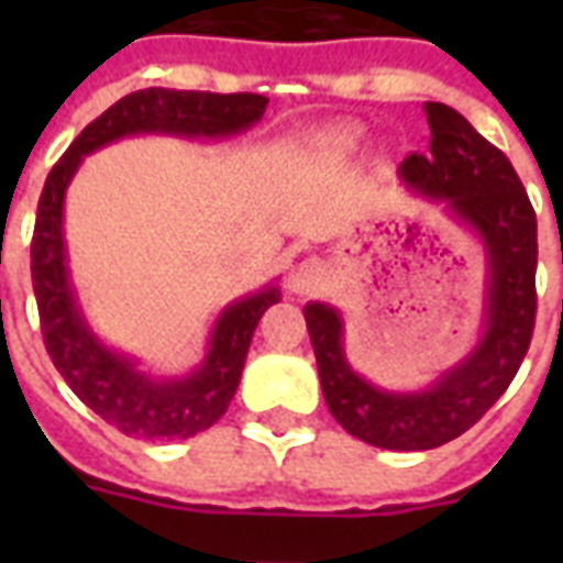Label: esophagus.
I'll list each match as a JSON object with an SVG mask.
<instances>
[{"label":"esophagus","instance_id":"1","mask_svg":"<svg viewBox=\"0 0 563 563\" xmlns=\"http://www.w3.org/2000/svg\"><path fill=\"white\" fill-rule=\"evenodd\" d=\"M324 277V268L318 260H303L289 272V291L295 295H309V291L318 289V283Z\"/></svg>","mask_w":563,"mask_h":563}]
</instances>
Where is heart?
<instances>
[{
    "mask_svg": "<svg viewBox=\"0 0 563 563\" xmlns=\"http://www.w3.org/2000/svg\"><path fill=\"white\" fill-rule=\"evenodd\" d=\"M327 140H330V145H333V148H351L353 143H356V134H353V131H333V134L327 136Z\"/></svg>",
    "mask_w": 563,
    "mask_h": 563,
    "instance_id": "1",
    "label": "heart"
}]
</instances>
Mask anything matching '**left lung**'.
Masks as SVG:
<instances>
[{
    "label": "left lung",
    "mask_w": 563,
    "mask_h": 563,
    "mask_svg": "<svg viewBox=\"0 0 563 563\" xmlns=\"http://www.w3.org/2000/svg\"><path fill=\"white\" fill-rule=\"evenodd\" d=\"M423 110L432 131L429 154H409L400 178L415 195L446 203L485 247L488 291L479 344L423 391H385L347 365L342 316L318 300L303 307L333 418L365 444L402 453L453 441L506 394L529 351L538 312V219L515 166L459 110L441 101H427Z\"/></svg>",
    "instance_id": "obj_1"
}]
</instances>
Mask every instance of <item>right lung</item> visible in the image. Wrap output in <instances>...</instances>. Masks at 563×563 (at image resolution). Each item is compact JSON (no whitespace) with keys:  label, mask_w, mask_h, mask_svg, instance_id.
<instances>
[{"label":"right lung","mask_w":563,"mask_h":563,"mask_svg":"<svg viewBox=\"0 0 563 563\" xmlns=\"http://www.w3.org/2000/svg\"><path fill=\"white\" fill-rule=\"evenodd\" d=\"M268 99L256 92H198L148 87L92 119L52 166L31 236V283L46 351L66 385L110 427L131 438H192L228 411L260 318L280 300L277 286L230 303L210 335L207 360L187 376H152L131 356L104 347L87 324L69 283L64 198L81 161L131 134L221 140L260 122Z\"/></svg>","instance_id":"1"}]
</instances>
